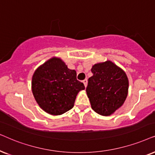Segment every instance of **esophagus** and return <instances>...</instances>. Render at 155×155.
<instances>
[{"mask_svg": "<svg viewBox=\"0 0 155 155\" xmlns=\"http://www.w3.org/2000/svg\"><path fill=\"white\" fill-rule=\"evenodd\" d=\"M83 83L84 84V86H85V87H86V86H87V83H88V80L87 79H84L83 81Z\"/></svg>", "mask_w": 155, "mask_h": 155, "instance_id": "1", "label": "esophagus"}]
</instances>
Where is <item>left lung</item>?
<instances>
[{
	"label": "left lung",
	"mask_w": 155,
	"mask_h": 155,
	"mask_svg": "<svg viewBox=\"0 0 155 155\" xmlns=\"http://www.w3.org/2000/svg\"><path fill=\"white\" fill-rule=\"evenodd\" d=\"M86 93L91 108L102 115H110L122 106L127 96L128 79L120 68L110 61L96 64L91 69Z\"/></svg>",
	"instance_id": "obj_1"
}]
</instances>
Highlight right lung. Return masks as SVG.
Here are the masks:
<instances>
[{"label":"right lung","mask_w":155,"mask_h":155,"mask_svg":"<svg viewBox=\"0 0 155 155\" xmlns=\"http://www.w3.org/2000/svg\"><path fill=\"white\" fill-rule=\"evenodd\" d=\"M84 88L76 79L75 70L68 69L58 58L46 61L32 76L33 96L39 106L51 115H61L71 109L76 95Z\"/></svg>","instance_id":"1"}]
</instances>
